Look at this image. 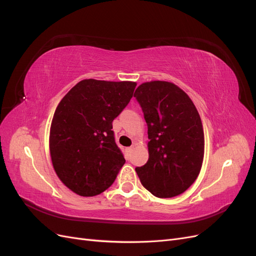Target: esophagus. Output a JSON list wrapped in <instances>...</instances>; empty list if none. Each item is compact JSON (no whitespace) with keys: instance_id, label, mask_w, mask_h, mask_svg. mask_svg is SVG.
Masks as SVG:
<instances>
[{"instance_id":"1","label":"esophagus","mask_w":256,"mask_h":256,"mask_svg":"<svg viewBox=\"0 0 256 256\" xmlns=\"http://www.w3.org/2000/svg\"><path fill=\"white\" fill-rule=\"evenodd\" d=\"M130 150H131V147H126L125 148V152L128 154V152H130Z\"/></svg>"}]
</instances>
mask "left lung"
<instances>
[{
    "label": "left lung",
    "instance_id": "8db88e82",
    "mask_svg": "<svg viewBox=\"0 0 256 256\" xmlns=\"http://www.w3.org/2000/svg\"><path fill=\"white\" fill-rule=\"evenodd\" d=\"M147 124L150 158L136 172L157 198L182 194L196 182L204 158V131L194 104L177 85L142 83L134 95Z\"/></svg>",
    "mask_w": 256,
    "mask_h": 256
}]
</instances>
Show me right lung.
<instances>
[{
	"label": "right lung",
	"instance_id": "add662e5",
	"mask_svg": "<svg viewBox=\"0 0 256 256\" xmlns=\"http://www.w3.org/2000/svg\"><path fill=\"white\" fill-rule=\"evenodd\" d=\"M136 82L82 80L60 100L50 128L56 175L81 196H94L114 182L126 160L115 143L112 122L132 98Z\"/></svg>",
	"mask_w": 256,
	"mask_h": 256
}]
</instances>
